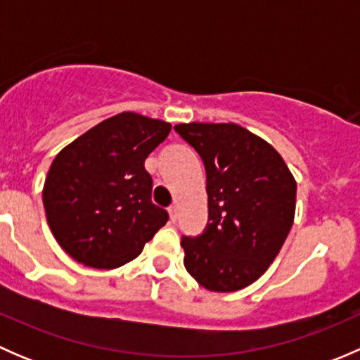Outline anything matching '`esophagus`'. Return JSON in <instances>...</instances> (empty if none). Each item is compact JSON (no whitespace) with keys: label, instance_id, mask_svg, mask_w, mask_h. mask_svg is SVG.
Instances as JSON below:
<instances>
[{"label":"esophagus","instance_id":"1","mask_svg":"<svg viewBox=\"0 0 360 360\" xmlns=\"http://www.w3.org/2000/svg\"><path fill=\"white\" fill-rule=\"evenodd\" d=\"M169 214H170V221H172V223H176L177 216H179V209H177L176 203H172V205L169 207Z\"/></svg>","mask_w":360,"mask_h":360}]
</instances>
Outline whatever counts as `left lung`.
Returning <instances> with one entry per match:
<instances>
[{
  "label": "left lung",
  "instance_id": "8db88e82",
  "mask_svg": "<svg viewBox=\"0 0 360 360\" xmlns=\"http://www.w3.org/2000/svg\"><path fill=\"white\" fill-rule=\"evenodd\" d=\"M177 134L200 155L209 221L183 237L184 266L209 291L252 284L284 245L294 221L296 181L281 155L235 123H181Z\"/></svg>",
  "mask_w": 360,
  "mask_h": 360
}]
</instances>
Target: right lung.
Returning <instances> with one entry per match:
<instances>
[{"instance_id":"obj_1","label":"right lung","mask_w":360,"mask_h":360,"mask_svg":"<svg viewBox=\"0 0 360 360\" xmlns=\"http://www.w3.org/2000/svg\"><path fill=\"white\" fill-rule=\"evenodd\" d=\"M170 123L120 112L72 141L52 162L43 205L53 237L72 259L118 268L137 257L169 221L151 202L148 155L167 139Z\"/></svg>"}]
</instances>
